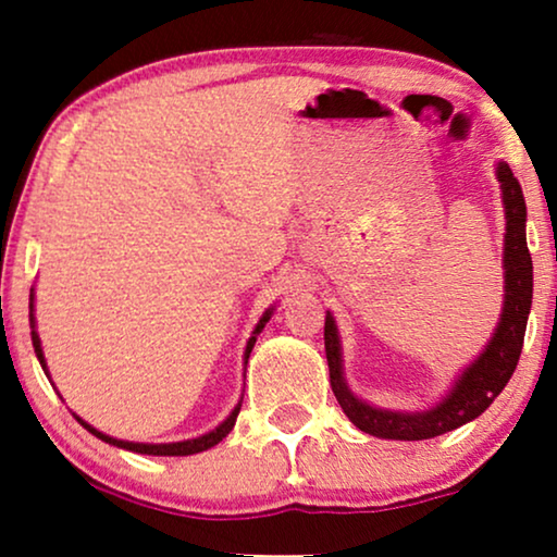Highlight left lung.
I'll use <instances>...</instances> for the list:
<instances>
[{"instance_id":"8db88e82","label":"left lung","mask_w":557,"mask_h":557,"mask_svg":"<svg viewBox=\"0 0 557 557\" xmlns=\"http://www.w3.org/2000/svg\"><path fill=\"white\" fill-rule=\"evenodd\" d=\"M502 205H505V250H502V269H505V301H502L499 322L494 326L490 342L482 352L456 375L454 385L436 406L425 410H391L377 408L352 393L345 380V360H342L339 330L332 311L324 319V349L330 362V383L345 416L357 429L377 438L393 441H423L441 436L459 425L474 421L492 406L494 398L505 391L512 377L522 352L524 330L532 307V258L528 250V208H524L522 187L509 170L507 162H497Z\"/></svg>"}]
</instances>
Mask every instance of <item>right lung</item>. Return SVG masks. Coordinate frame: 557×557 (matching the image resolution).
<instances>
[{"instance_id": "add662e5", "label": "right lung", "mask_w": 557, "mask_h": 557, "mask_svg": "<svg viewBox=\"0 0 557 557\" xmlns=\"http://www.w3.org/2000/svg\"><path fill=\"white\" fill-rule=\"evenodd\" d=\"M271 314H273V307L265 309V311H263V317L258 319L256 330H253V334H250V339H248V345H246V352H243V362H246V364H248V357H250V352H253V345H256L258 334L263 332V326H265V322H269V319H271ZM29 326H33V347H35L37 360H40L42 370H45V375L50 377V372H48V362H45V355H42L40 334H37V330H35V296H29ZM238 413H240V403L231 410V416H227L225 421L218 425V429H212V431H208V433H202V436H197V438L172 441V444H139V441H121V438H113V436H109V433H103V431L94 429V425H90L88 421H83L81 416H75V413H73V416H75V421H78V423L83 425V429H86L88 433H94L96 438H101V441H106V444H111V446H116V448H126V451H134V454H147V456H189V454L208 451V448H212L215 444H220V441H223V438L227 436V433L233 431L235 418H238Z\"/></svg>"}]
</instances>
